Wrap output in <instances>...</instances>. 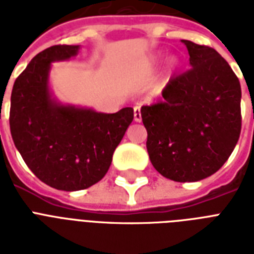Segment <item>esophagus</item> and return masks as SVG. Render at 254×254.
Masks as SVG:
<instances>
[{
    "mask_svg": "<svg viewBox=\"0 0 254 254\" xmlns=\"http://www.w3.org/2000/svg\"><path fill=\"white\" fill-rule=\"evenodd\" d=\"M141 111H139V107H134V121L135 123H141Z\"/></svg>",
    "mask_w": 254,
    "mask_h": 254,
    "instance_id": "obj_1",
    "label": "esophagus"
}]
</instances>
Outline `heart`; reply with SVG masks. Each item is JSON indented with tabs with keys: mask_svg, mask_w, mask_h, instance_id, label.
<instances>
[{
	"mask_svg": "<svg viewBox=\"0 0 254 254\" xmlns=\"http://www.w3.org/2000/svg\"><path fill=\"white\" fill-rule=\"evenodd\" d=\"M158 59H159V55H157V57L154 58V62H157ZM178 64H179V62H178L177 58H175V57L169 58V61H167V64H166V75H167V76H170L171 73H174L175 71H177Z\"/></svg>",
	"mask_w": 254,
	"mask_h": 254,
	"instance_id": "heart-1",
	"label": "heart"
}]
</instances>
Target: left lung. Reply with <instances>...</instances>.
Wrapping results in <instances>:
<instances>
[{"label": "left lung", "mask_w": 254, "mask_h": 254, "mask_svg": "<svg viewBox=\"0 0 254 254\" xmlns=\"http://www.w3.org/2000/svg\"><path fill=\"white\" fill-rule=\"evenodd\" d=\"M191 68L174 77L163 101L141 108L151 165L167 179L197 182L225 163L241 131L240 81L208 46L182 41Z\"/></svg>", "instance_id": "1"}]
</instances>
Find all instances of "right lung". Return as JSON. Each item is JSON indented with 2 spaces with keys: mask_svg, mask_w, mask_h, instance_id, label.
I'll return each mask as SVG.
<instances>
[{
  "mask_svg": "<svg viewBox=\"0 0 254 254\" xmlns=\"http://www.w3.org/2000/svg\"><path fill=\"white\" fill-rule=\"evenodd\" d=\"M80 46L58 45L31 59L14 81L10 131L29 169L50 187L79 191L101 181L134 117L133 108L100 113L65 105L50 89L54 62L76 57Z\"/></svg>",
  "mask_w": 254,
  "mask_h": 254,
  "instance_id": "add662e5",
  "label": "right lung"
}]
</instances>
